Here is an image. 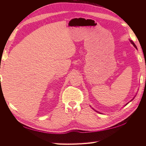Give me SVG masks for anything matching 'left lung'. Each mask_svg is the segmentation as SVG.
I'll return each mask as SVG.
<instances>
[{
    "label": "left lung",
    "mask_w": 146,
    "mask_h": 146,
    "mask_svg": "<svg viewBox=\"0 0 146 146\" xmlns=\"http://www.w3.org/2000/svg\"><path fill=\"white\" fill-rule=\"evenodd\" d=\"M129 41H130V42H131V44H132L133 46H134V47H135V48H136V49H137V46H135V44H134V42H133V41H132V40H129ZM135 97H134V98H133V99H134V98H135ZM133 99H132V100H131V101H130V102H131V101H132V100H133ZM129 103V102H128V103H127V104H126L125 105V106H126V105H127V104H128ZM90 107H91V106H90ZM93 108V109H94V108ZM94 110L95 111H97V110H95V109H94ZM97 112H98V111H97Z\"/></svg>",
    "instance_id": "obj_1"
}]
</instances>
